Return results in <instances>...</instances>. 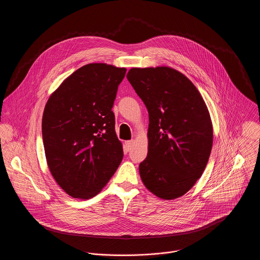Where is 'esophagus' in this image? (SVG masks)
Segmentation results:
<instances>
[{
  "label": "esophagus",
  "instance_id": "obj_1",
  "mask_svg": "<svg viewBox=\"0 0 260 260\" xmlns=\"http://www.w3.org/2000/svg\"><path fill=\"white\" fill-rule=\"evenodd\" d=\"M133 145H134V141H133V140H129V141H126V142H125V146H126V149H127L128 151L132 149Z\"/></svg>",
  "mask_w": 260,
  "mask_h": 260
}]
</instances>
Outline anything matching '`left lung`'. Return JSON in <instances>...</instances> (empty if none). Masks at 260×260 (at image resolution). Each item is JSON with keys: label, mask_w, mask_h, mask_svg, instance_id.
<instances>
[{"label": "left lung", "mask_w": 260, "mask_h": 260, "mask_svg": "<svg viewBox=\"0 0 260 260\" xmlns=\"http://www.w3.org/2000/svg\"><path fill=\"white\" fill-rule=\"evenodd\" d=\"M127 79L149 114L148 154L139 165L141 180L161 199L179 198L201 177L211 153L208 108L194 84L171 67L132 68Z\"/></svg>", "instance_id": "left-lung-1"}]
</instances>
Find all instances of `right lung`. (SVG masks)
<instances>
[{"instance_id": "1", "label": "right lung", "mask_w": 260, "mask_h": 260, "mask_svg": "<svg viewBox=\"0 0 260 260\" xmlns=\"http://www.w3.org/2000/svg\"><path fill=\"white\" fill-rule=\"evenodd\" d=\"M126 71L87 64L67 77L46 103L42 134L47 164L71 197L96 196L122 161L112 107Z\"/></svg>"}]
</instances>
